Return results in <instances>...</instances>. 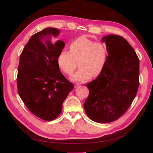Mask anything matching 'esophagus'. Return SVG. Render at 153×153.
Listing matches in <instances>:
<instances>
[{"label": "esophagus", "mask_w": 153, "mask_h": 153, "mask_svg": "<svg viewBox=\"0 0 153 153\" xmlns=\"http://www.w3.org/2000/svg\"><path fill=\"white\" fill-rule=\"evenodd\" d=\"M80 85L78 84H75V88H78V87H80Z\"/></svg>", "instance_id": "34e87169"}]
</instances>
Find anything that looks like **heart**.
Listing matches in <instances>:
<instances>
[{
    "mask_svg": "<svg viewBox=\"0 0 153 153\" xmlns=\"http://www.w3.org/2000/svg\"><path fill=\"white\" fill-rule=\"evenodd\" d=\"M108 59V50L101 42H95L82 36L69 45V51L63 50L59 53L57 63L61 70L71 75L79 64L80 69L71 76L74 82H85L93 76L100 75Z\"/></svg>",
    "mask_w": 153,
    "mask_h": 153,
    "instance_id": "b5f03b06",
    "label": "heart"
}]
</instances>
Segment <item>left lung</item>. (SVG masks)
<instances>
[{
	"instance_id": "8db88e82",
	"label": "left lung",
	"mask_w": 153,
	"mask_h": 153,
	"mask_svg": "<svg viewBox=\"0 0 153 153\" xmlns=\"http://www.w3.org/2000/svg\"><path fill=\"white\" fill-rule=\"evenodd\" d=\"M108 59L100 75L87 84L89 94L84 104L90 119L107 123L126 112L139 86V59L127 40L119 35L102 38Z\"/></svg>"
}]
</instances>
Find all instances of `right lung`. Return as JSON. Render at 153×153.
Returning <instances> with one entry per match:
<instances>
[{
  "mask_svg": "<svg viewBox=\"0 0 153 153\" xmlns=\"http://www.w3.org/2000/svg\"><path fill=\"white\" fill-rule=\"evenodd\" d=\"M60 30L46 28L30 37L20 57L18 92L27 108L38 117L50 121L61 112L62 103L74 85L59 69L57 57L64 41L52 43Z\"/></svg>",
  "mask_w": 153,
  "mask_h": 153,
  "instance_id": "obj_1",
  "label": "right lung"
}]
</instances>
